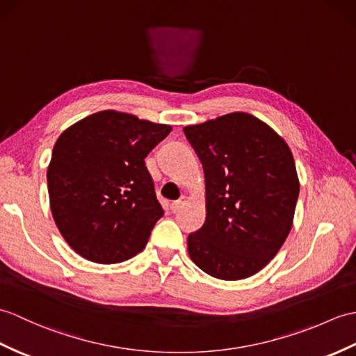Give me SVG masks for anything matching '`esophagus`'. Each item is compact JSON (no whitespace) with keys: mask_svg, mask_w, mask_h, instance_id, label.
Returning <instances> with one entry per match:
<instances>
[{"mask_svg":"<svg viewBox=\"0 0 356 356\" xmlns=\"http://www.w3.org/2000/svg\"><path fill=\"white\" fill-rule=\"evenodd\" d=\"M186 200H188V197H185V195H181L179 200H176V202H172L171 204H170V209H171V212H177L181 206H184L185 203H186Z\"/></svg>","mask_w":356,"mask_h":356,"instance_id":"1","label":"esophagus"}]
</instances>
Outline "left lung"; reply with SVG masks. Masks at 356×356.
I'll return each instance as SVG.
<instances>
[{
  "label": "left lung",
  "instance_id": "left-lung-1",
  "mask_svg": "<svg viewBox=\"0 0 356 356\" xmlns=\"http://www.w3.org/2000/svg\"><path fill=\"white\" fill-rule=\"evenodd\" d=\"M184 131L206 181V221L188 236L189 256L212 277H250L275 258L293 227L300 185L290 147L245 112Z\"/></svg>",
  "mask_w": 356,
  "mask_h": 356
}]
</instances>
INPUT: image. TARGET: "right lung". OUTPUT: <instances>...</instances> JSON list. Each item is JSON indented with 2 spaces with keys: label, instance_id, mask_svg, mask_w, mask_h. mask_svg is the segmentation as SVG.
Wrapping results in <instances>:
<instances>
[{
  "label": "right lung",
  "instance_id": "obj_1",
  "mask_svg": "<svg viewBox=\"0 0 356 356\" xmlns=\"http://www.w3.org/2000/svg\"><path fill=\"white\" fill-rule=\"evenodd\" d=\"M170 131L167 124L103 111L56 140L47 171L49 206L74 252L117 264L144 250L163 216L144 159Z\"/></svg>",
  "mask_w": 356,
  "mask_h": 356
}]
</instances>
